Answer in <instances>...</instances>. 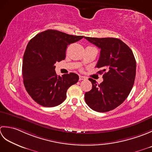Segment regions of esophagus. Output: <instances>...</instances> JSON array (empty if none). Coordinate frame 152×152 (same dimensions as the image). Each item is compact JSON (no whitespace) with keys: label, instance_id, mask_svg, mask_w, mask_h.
Instances as JSON below:
<instances>
[{"label":"esophagus","instance_id":"obj_1","mask_svg":"<svg viewBox=\"0 0 152 152\" xmlns=\"http://www.w3.org/2000/svg\"><path fill=\"white\" fill-rule=\"evenodd\" d=\"M85 79H86V78L85 77H84V76H81V75H80L79 76V80H85Z\"/></svg>","mask_w":152,"mask_h":152}]
</instances>
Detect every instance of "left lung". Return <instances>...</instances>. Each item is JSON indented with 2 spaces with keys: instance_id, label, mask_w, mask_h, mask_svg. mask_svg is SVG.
<instances>
[{
  "instance_id": "left-lung-1",
  "label": "left lung",
  "mask_w": 152,
  "mask_h": 152,
  "mask_svg": "<svg viewBox=\"0 0 152 152\" xmlns=\"http://www.w3.org/2000/svg\"><path fill=\"white\" fill-rule=\"evenodd\" d=\"M100 48L96 67L103 73L104 80L98 84L89 78L92 89L85 94L88 106L96 111L106 112L115 109L128 97L134 85L137 63L132 51L121 40L116 38L85 37Z\"/></svg>"
}]
</instances>
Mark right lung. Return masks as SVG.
Returning a JSON list of instances; mask_svg holds the SVG:
<instances>
[{
  "label": "right lung",
  "instance_id": "obj_1",
  "mask_svg": "<svg viewBox=\"0 0 152 152\" xmlns=\"http://www.w3.org/2000/svg\"><path fill=\"white\" fill-rule=\"evenodd\" d=\"M83 37L48 29L30 40L23 55L22 75L25 88L37 104L58 106L66 100L67 89L78 82L74 73L58 76L54 64L64 60L68 45Z\"/></svg>",
  "mask_w": 152,
  "mask_h": 152
}]
</instances>
